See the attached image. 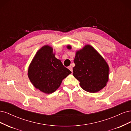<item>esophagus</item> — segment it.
<instances>
[{
  "mask_svg": "<svg viewBox=\"0 0 131 131\" xmlns=\"http://www.w3.org/2000/svg\"><path fill=\"white\" fill-rule=\"evenodd\" d=\"M68 69L71 71V72H72L73 73V68H72V67L69 66V67H68Z\"/></svg>",
  "mask_w": 131,
  "mask_h": 131,
  "instance_id": "obj_1",
  "label": "esophagus"
}]
</instances>
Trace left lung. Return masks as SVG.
<instances>
[{
  "label": "left lung",
  "mask_w": 131,
  "mask_h": 131,
  "mask_svg": "<svg viewBox=\"0 0 131 131\" xmlns=\"http://www.w3.org/2000/svg\"><path fill=\"white\" fill-rule=\"evenodd\" d=\"M70 50L72 46H67ZM73 76L80 81L81 88L90 93H96L106 85L109 67L104 58L90 45H86L75 53Z\"/></svg>",
  "instance_id": "8db88e82"
}]
</instances>
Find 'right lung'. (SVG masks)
<instances>
[{
  "mask_svg": "<svg viewBox=\"0 0 131 131\" xmlns=\"http://www.w3.org/2000/svg\"><path fill=\"white\" fill-rule=\"evenodd\" d=\"M72 73L55 57L53 48L44 45L39 49L28 67V77L35 88L50 94L60 86L62 80Z\"/></svg>",
  "mask_w": 131,
  "mask_h": 131,
  "instance_id": "1",
  "label": "right lung"
}]
</instances>
